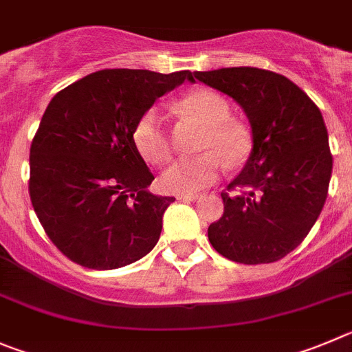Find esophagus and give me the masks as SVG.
I'll return each instance as SVG.
<instances>
[{
	"mask_svg": "<svg viewBox=\"0 0 352 352\" xmlns=\"http://www.w3.org/2000/svg\"><path fill=\"white\" fill-rule=\"evenodd\" d=\"M199 197H201L199 193H179V195H178V201H186V202H190V201H197Z\"/></svg>",
	"mask_w": 352,
	"mask_h": 352,
	"instance_id": "34e87169",
	"label": "esophagus"
}]
</instances>
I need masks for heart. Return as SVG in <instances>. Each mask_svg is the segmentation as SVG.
Returning a JSON list of instances; mask_svg holds the SVG:
<instances>
[{
    "label": "heart",
    "instance_id": "1",
    "mask_svg": "<svg viewBox=\"0 0 352 352\" xmlns=\"http://www.w3.org/2000/svg\"><path fill=\"white\" fill-rule=\"evenodd\" d=\"M179 108L206 127L197 159H179L170 164L160 176V186L169 193H195L220 179L223 160L228 166H239L251 151V140L239 122L232 120L230 104L223 96L208 89L193 90L179 99ZM132 141L143 159L162 164L169 159L170 143L162 118L150 108L138 118L132 129Z\"/></svg>",
    "mask_w": 352,
    "mask_h": 352
}]
</instances>
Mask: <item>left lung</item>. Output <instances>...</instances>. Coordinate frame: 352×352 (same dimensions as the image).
I'll return each instance as SVG.
<instances>
[{
	"label": "left lung",
	"mask_w": 352,
	"mask_h": 352,
	"mask_svg": "<svg viewBox=\"0 0 352 352\" xmlns=\"http://www.w3.org/2000/svg\"><path fill=\"white\" fill-rule=\"evenodd\" d=\"M193 75L234 99L253 134L246 166L221 192L225 211L209 225V243L232 262H277L305 239L327 201L333 159L323 115L300 87L272 71Z\"/></svg>",
	"instance_id": "left-lung-1"
}]
</instances>
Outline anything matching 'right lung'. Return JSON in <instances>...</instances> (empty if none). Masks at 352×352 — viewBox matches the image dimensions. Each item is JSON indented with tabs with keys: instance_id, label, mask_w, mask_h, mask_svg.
<instances>
[{
	"instance_id": "1",
	"label": "right lung",
	"mask_w": 352,
	"mask_h": 352,
	"mask_svg": "<svg viewBox=\"0 0 352 352\" xmlns=\"http://www.w3.org/2000/svg\"><path fill=\"white\" fill-rule=\"evenodd\" d=\"M193 73L102 69L54 96L29 153V195L50 241L71 262L109 270L155 248L174 197L132 141L138 118Z\"/></svg>"
}]
</instances>
